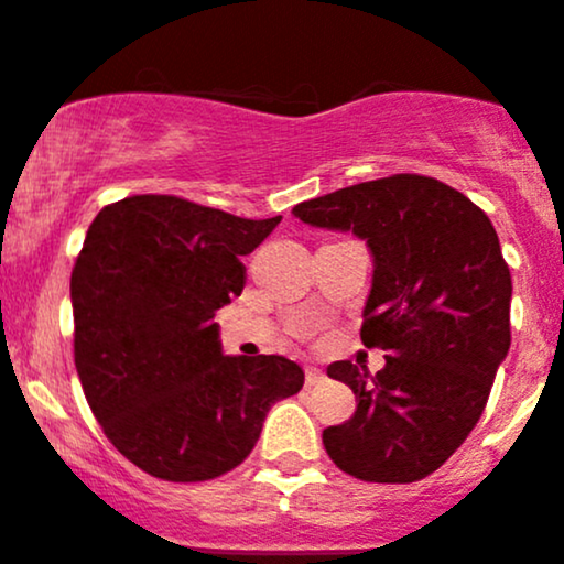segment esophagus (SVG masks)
<instances>
[{
  "mask_svg": "<svg viewBox=\"0 0 564 564\" xmlns=\"http://www.w3.org/2000/svg\"><path fill=\"white\" fill-rule=\"evenodd\" d=\"M321 382H324V372H321V369H315V367H307L305 369V386H321Z\"/></svg>",
  "mask_w": 564,
  "mask_h": 564,
  "instance_id": "esophagus-1",
  "label": "esophagus"
}]
</instances>
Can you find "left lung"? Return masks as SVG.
Returning a JSON list of instances; mask_svg holds the SVG:
<instances>
[{
	"label": "left lung",
	"mask_w": 564,
	"mask_h": 564,
	"mask_svg": "<svg viewBox=\"0 0 564 564\" xmlns=\"http://www.w3.org/2000/svg\"><path fill=\"white\" fill-rule=\"evenodd\" d=\"M326 230H352L375 257L361 343L386 367L334 361L356 414L324 431L337 468L361 481L410 485L436 471L481 417L511 345V272L492 221L463 192L393 173L294 206Z\"/></svg>",
	"instance_id": "obj_1"
}]
</instances>
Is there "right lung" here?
<instances>
[{
  "mask_svg": "<svg viewBox=\"0 0 564 564\" xmlns=\"http://www.w3.org/2000/svg\"><path fill=\"white\" fill-rule=\"evenodd\" d=\"M281 216L240 219L176 195H131L93 219L72 270L74 367L104 433L163 481H208L249 457L305 375L283 356H221L214 315L240 259Z\"/></svg>",
  "mask_w": 564,
  "mask_h": 564,
  "instance_id": "right-lung-1",
  "label": "right lung"
}]
</instances>
